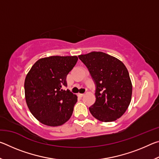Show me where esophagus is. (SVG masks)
Here are the masks:
<instances>
[{
  "label": "esophagus",
  "mask_w": 159,
  "mask_h": 159,
  "mask_svg": "<svg viewBox=\"0 0 159 159\" xmlns=\"http://www.w3.org/2000/svg\"><path fill=\"white\" fill-rule=\"evenodd\" d=\"M78 95H79V97H80V98H82V97H83L85 95V94H83V93H79L78 94Z\"/></svg>",
  "instance_id": "34e87169"
}]
</instances>
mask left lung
<instances>
[{
  "label": "left lung",
  "mask_w": 159,
  "mask_h": 159,
  "mask_svg": "<svg viewBox=\"0 0 159 159\" xmlns=\"http://www.w3.org/2000/svg\"><path fill=\"white\" fill-rule=\"evenodd\" d=\"M79 58L96 86V101L89 107L91 114L102 122L114 121L122 116L130 103L133 90L124 64L102 52H91Z\"/></svg>",
  "instance_id": "left-lung-1"
}]
</instances>
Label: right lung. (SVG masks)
I'll list each match as a JSON object with an SVG mask.
<instances>
[{
    "label": "right lung",
    "instance_id": "obj_1",
    "mask_svg": "<svg viewBox=\"0 0 159 159\" xmlns=\"http://www.w3.org/2000/svg\"><path fill=\"white\" fill-rule=\"evenodd\" d=\"M78 61L76 56H51L40 59L29 71L25 81L26 104L43 124L65 123L74 111L77 96L66 87V76Z\"/></svg>",
    "mask_w": 159,
    "mask_h": 159
}]
</instances>
